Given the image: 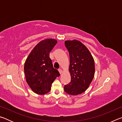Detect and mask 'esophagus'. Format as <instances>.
Returning a JSON list of instances; mask_svg holds the SVG:
<instances>
[{
	"label": "esophagus",
	"instance_id": "1",
	"mask_svg": "<svg viewBox=\"0 0 122 122\" xmlns=\"http://www.w3.org/2000/svg\"><path fill=\"white\" fill-rule=\"evenodd\" d=\"M59 73H60V74H61L62 73V70L61 69H59Z\"/></svg>",
	"mask_w": 122,
	"mask_h": 122
}]
</instances>
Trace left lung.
Segmentation results:
<instances>
[{"instance_id": "8db88e82", "label": "left lung", "mask_w": 122, "mask_h": 122, "mask_svg": "<svg viewBox=\"0 0 122 122\" xmlns=\"http://www.w3.org/2000/svg\"><path fill=\"white\" fill-rule=\"evenodd\" d=\"M65 44L69 54L71 81L65 86L64 90L69 95H77L85 92L93 79L94 60L88 49L80 41H66Z\"/></svg>"}]
</instances>
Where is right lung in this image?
<instances>
[{
    "label": "right lung",
    "mask_w": 122,
    "mask_h": 122,
    "mask_svg": "<svg viewBox=\"0 0 122 122\" xmlns=\"http://www.w3.org/2000/svg\"><path fill=\"white\" fill-rule=\"evenodd\" d=\"M55 39H47L38 43L31 51L25 63L26 81L37 94L45 95L50 92L51 86L59 71L53 68L49 53L56 44Z\"/></svg>",
    "instance_id": "right-lung-1"
}]
</instances>
